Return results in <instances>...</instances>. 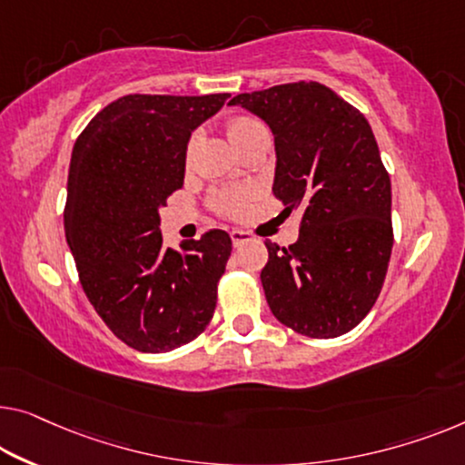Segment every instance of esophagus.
<instances>
[{"mask_svg": "<svg viewBox=\"0 0 465 465\" xmlns=\"http://www.w3.org/2000/svg\"><path fill=\"white\" fill-rule=\"evenodd\" d=\"M232 244L235 246V248H240V246H244L246 242H251V240H254L251 233L248 232H242V230H232Z\"/></svg>", "mask_w": 465, "mask_h": 465, "instance_id": "34e87169", "label": "esophagus"}]
</instances>
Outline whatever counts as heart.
Here are the masks:
<instances>
[{
    "label": "heart",
    "mask_w": 465,
    "mask_h": 465,
    "mask_svg": "<svg viewBox=\"0 0 465 465\" xmlns=\"http://www.w3.org/2000/svg\"><path fill=\"white\" fill-rule=\"evenodd\" d=\"M261 131H267L265 124L252 119V116H235V119H232L230 124H227V134H230V140L233 142V145L242 143L246 137H251L254 134H261ZM193 148H196V137H192L188 143V158L192 156ZM248 200H251V192L230 190L221 192L219 196L214 198V206H217L219 213L227 214V217H240V214L246 211Z\"/></svg>",
    "instance_id": "1"
}]
</instances>
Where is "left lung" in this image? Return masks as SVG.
Instances as JSON below:
<instances>
[{
    "mask_svg": "<svg viewBox=\"0 0 465 465\" xmlns=\"http://www.w3.org/2000/svg\"><path fill=\"white\" fill-rule=\"evenodd\" d=\"M230 106L269 124L273 196L302 213L294 244L265 242L269 309L302 336H342L371 311L392 252L391 177L370 123L315 81L240 94Z\"/></svg>",
    "mask_w": 465,
    "mask_h": 465,
    "instance_id": "left-lung-1",
    "label": "left lung"
}]
</instances>
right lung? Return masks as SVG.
Masks as SVG:
<instances>
[{"mask_svg": "<svg viewBox=\"0 0 465 465\" xmlns=\"http://www.w3.org/2000/svg\"><path fill=\"white\" fill-rule=\"evenodd\" d=\"M230 94L123 95L77 137L64 230L89 302L116 338L140 352L192 342L213 320L232 254L223 230L163 246L166 198L183 185L192 131Z\"/></svg>", "mask_w": 465, "mask_h": 465, "instance_id": "add662e5", "label": "right lung"}]
</instances>
